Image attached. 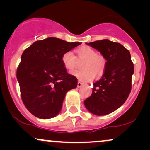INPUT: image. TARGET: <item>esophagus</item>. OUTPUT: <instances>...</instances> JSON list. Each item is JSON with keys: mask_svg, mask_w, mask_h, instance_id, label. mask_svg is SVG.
Wrapping results in <instances>:
<instances>
[{"mask_svg": "<svg viewBox=\"0 0 150 150\" xmlns=\"http://www.w3.org/2000/svg\"><path fill=\"white\" fill-rule=\"evenodd\" d=\"M82 85H83V83H82V82H77V87H80Z\"/></svg>", "mask_w": 150, "mask_h": 150, "instance_id": "esophagus-1", "label": "esophagus"}]
</instances>
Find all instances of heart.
I'll return each instance as SVG.
<instances>
[{"instance_id":"heart-1","label":"heart","mask_w":150,"mask_h":150,"mask_svg":"<svg viewBox=\"0 0 150 150\" xmlns=\"http://www.w3.org/2000/svg\"><path fill=\"white\" fill-rule=\"evenodd\" d=\"M77 58L71 51H66L62 56L61 60L66 70L72 71L77 67L78 62H83L81 65V71L72 73L82 82H89L96 77H100L106 68V59L104 56L97 54V51L88 46H82L76 50Z\"/></svg>"}]
</instances>
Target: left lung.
<instances>
[{
  "label": "left lung",
  "instance_id": "1",
  "mask_svg": "<svg viewBox=\"0 0 150 150\" xmlns=\"http://www.w3.org/2000/svg\"><path fill=\"white\" fill-rule=\"evenodd\" d=\"M106 59L103 76L94 83L92 94L84 101L86 108L97 116L113 112L124 104L131 91L134 65L130 51L108 39L87 43Z\"/></svg>",
  "mask_w": 150,
  "mask_h": 150
}]
</instances>
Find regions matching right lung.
Listing matches in <instances>:
<instances>
[{"instance_id":"right-lung-1","label":"right lung","mask_w":150,"mask_h":150,"mask_svg":"<svg viewBox=\"0 0 150 150\" xmlns=\"http://www.w3.org/2000/svg\"><path fill=\"white\" fill-rule=\"evenodd\" d=\"M80 44L48 37L34 42L22 53L17 79L22 100L34 116L48 119L57 116L67 92L76 88L77 78L67 73L61 58Z\"/></svg>"}]
</instances>
